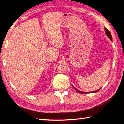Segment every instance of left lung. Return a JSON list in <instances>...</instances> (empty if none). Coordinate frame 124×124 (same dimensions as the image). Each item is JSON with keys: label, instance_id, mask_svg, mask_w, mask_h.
Masks as SVG:
<instances>
[{"label": "left lung", "instance_id": "8db88e82", "mask_svg": "<svg viewBox=\"0 0 124 124\" xmlns=\"http://www.w3.org/2000/svg\"><path fill=\"white\" fill-rule=\"evenodd\" d=\"M105 32L106 35H107V36L108 37V38H109V39H110V40H111V41H112V36L111 33H110V32H109V31L108 30V29H107V28H105ZM75 88V89L76 90V91L77 92H78V93H82V94H86V93H92V92L95 93V92H98V91H99L100 89V88L99 89L97 90V91H93V92H81V91H78V90L76 89V88Z\"/></svg>", "mask_w": 124, "mask_h": 124}]
</instances>
